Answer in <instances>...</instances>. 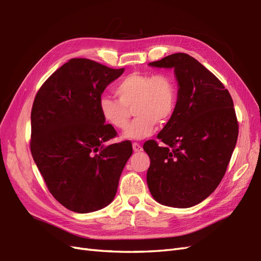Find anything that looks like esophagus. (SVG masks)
Segmentation results:
<instances>
[{"mask_svg": "<svg viewBox=\"0 0 261 261\" xmlns=\"http://www.w3.org/2000/svg\"><path fill=\"white\" fill-rule=\"evenodd\" d=\"M133 149L135 152H139V151L143 150V147L140 146L138 143H133Z\"/></svg>", "mask_w": 261, "mask_h": 261, "instance_id": "1", "label": "esophagus"}]
</instances>
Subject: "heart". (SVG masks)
I'll use <instances>...</instances> for the list:
<instances>
[{"mask_svg": "<svg viewBox=\"0 0 261 261\" xmlns=\"http://www.w3.org/2000/svg\"><path fill=\"white\" fill-rule=\"evenodd\" d=\"M114 93L117 100L102 96L98 111L104 122L113 128L125 129L130 113L136 116L125 132V137L142 139L150 136L156 124H166L173 116L178 103V87L167 73L133 72L119 81Z\"/></svg>", "mask_w": 261, "mask_h": 261, "instance_id": "1", "label": "heart"}]
</instances>
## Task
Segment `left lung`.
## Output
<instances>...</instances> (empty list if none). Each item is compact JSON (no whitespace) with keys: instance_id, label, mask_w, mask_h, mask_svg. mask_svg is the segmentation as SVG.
Masks as SVG:
<instances>
[{"instance_id":"8db88e82","label":"left lung","mask_w":261,"mask_h":261,"mask_svg":"<svg viewBox=\"0 0 261 261\" xmlns=\"http://www.w3.org/2000/svg\"><path fill=\"white\" fill-rule=\"evenodd\" d=\"M149 65L173 68L179 90L174 114L157 136L164 145L153 139L144 144L150 158L147 185L164 205L193 206L214 191L227 170L238 137L233 98L210 70L187 54Z\"/></svg>"}]
</instances>
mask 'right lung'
<instances>
[{
	"label": "right lung",
	"mask_w": 261,
	"mask_h": 261,
	"mask_svg": "<svg viewBox=\"0 0 261 261\" xmlns=\"http://www.w3.org/2000/svg\"><path fill=\"white\" fill-rule=\"evenodd\" d=\"M123 72L124 68L73 58L56 70L35 96L32 156L49 192L73 212L109 205L133 153L129 140L103 146L117 133L98 111L103 91Z\"/></svg>",
	"instance_id": "1"
}]
</instances>
